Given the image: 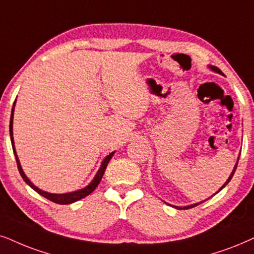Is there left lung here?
Instances as JSON below:
<instances>
[{
  "mask_svg": "<svg viewBox=\"0 0 254 254\" xmlns=\"http://www.w3.org/2000/svg\"><path fill=\"white\" fill-rule=\"evenodd\" d=\"M210 68L212 69V70H214V71H216V72H219V73H221V70H220V69H218L217 66H210ZM237 165H238V163H237L236 166H234V169H233L232 173H231V176H230V177H229V179H227V181H226L225 184H224L223 186H221V189H220V190H223V189L225 188V186H226L227 184H229V182L231 181V179H232L233 175H234V171H236V169H237ZM220 190H219V191H220ZM219 191H218V192H219ZM201 203H203V201H200V203H197V204H193V205H190V206H184V207H178V206H177V208H179V210H182V208H184V210H185V208H191V207H194V206H197V205L201 204Z\"/></svg>",
  "mask_w": 254,
  "mask_h": 254,
  "instance_id": "8db88e82",
  "label": "left lung"
}]
</instances>
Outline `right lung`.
Instances as JSON below:
<instances>
[{
	"label": "right lung",
	"mask_w": 254,
	"mask_h": 254,
	"mask_svg": "<svg viewBox=\"0 0 254 254\" xmlns=\"http://www.w3.org/2000/svg\"><path fill=\"white\" fill-rule=\"evenodd\" d=\"M15 104V103H14ZM12 117H14V107H12V110H11V117H10V125H9V131H10V139H11V145H12V150H14V153H15V158H16V163H17V168H18V171H20V175L22 176V178H23V181L27 183V184L30 186L31 189H34L35 191L37 192V193H40L41 195H43V197H46L47 199H49V200L54 201V203L56 204H62V205H66V204H71V203H75V201L79 200V199L86 197V195H89L91 193L92 191L95 190L96 188H97V185L99 184V182H101L102 177H103L104 175V171L105 169H107L108 166V163L110 162L111 157L114 156L115 152H111L110 155L108 157H105V159L103 160V163H102L101 165V169L98 170L97 175L95 176L94 181H92L90 184L86 186L85 189H83V190H79V191H75V192H70V193H64V194H55V193H49V192H46V191H42L40 189L36 188L33 183H31L29 179L27 178V176L24 175L23 170L21 168V164L20 162H18V158H17V155H16V151H15V146H14V138H12Z\"/></svg>",
	"instance_id": "right-lung-1"
}]
</instances>
